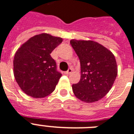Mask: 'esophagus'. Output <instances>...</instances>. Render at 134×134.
Returning <instances> with one entry per match:
<instances>
[{
    "instance_id": "obj_1",
    "label": "esophagus",
    "mask_w": 134,
    "mask_h": 134,
    "mask_svg": "<svg viewBox=\"0 0 134 134\" xmlns=\"http://www.w3.org/2000/svg\"><path fill=\"white\" fill-rule=\"evenodd\" d=\"M72 72V68H69V69H68V70L65 72V73H66V75H69V74L71 73Z\"/></svg>"
}]
</instances>
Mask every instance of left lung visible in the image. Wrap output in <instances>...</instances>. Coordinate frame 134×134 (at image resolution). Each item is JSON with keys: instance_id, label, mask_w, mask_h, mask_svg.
<instances>
[{"instance_id": "obj_1", "label": "left lung", "mask_w": 134, "mask_h": 134, "mask_svg": "<svg viewBox=\"0 0 134 134\" xmlns=\"http://www.w3.org/2000/svg\"><path fill=\"white\" fill-rule=\"evenodd\" d=\"M70 42L81 64L80 81L72 86L74 94L85 103L98 101L109 92L116 78L114 55L94 41L73 39Z\"/></svg>"}]
</instances>
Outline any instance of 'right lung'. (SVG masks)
Instances as JSON below:
<instances>
[{
	"label": "right lung",
	"mask_w": 134,
	"mask_h": 134,
	"mask_svg": "<svg viewBox=\"0 0 134 134\" xmlns=\"http://www.w3.org/2000/svg\"><path fill=\"white\" fill-rule=\"evenodd\" d=\"M62 41V37L43 33L31 37L15 52L14 77L26 94L43 98L55 90L62 74L51 53Z\"/></svg>",
	"instance_id": "right-lung-1"
}]
</instances>
